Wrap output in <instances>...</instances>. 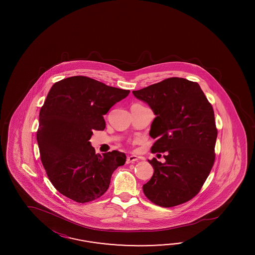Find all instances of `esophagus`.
<instances>
[{
  "instance_id": "esophagus-1",
  "label": "esophagus",
  "mask_w": 255,
  "mask_h": 255,
  "mask_svg": "<svg viewBox=\"0 0 255 255\" xmlns=\"http://www.w3.org/2000/svg\"><path fill=\"white\" fill-rule=\"evenodd\" d=\"M138 156H135V155H130L127 157L126 159V163H131V162H136L138 160Z\"/></svg>"
}]
</instances>
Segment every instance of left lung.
Segmentation results:
<instances>
[{"label":"left lung","instance_id":"8db88e82","mask_svg":"<svg viewBox=\"0 0 255 255\" xmlns=\"http://www.w3.org/2000/svg\"><path fill=\"white\" fill-rule=\"evenodd\" d=\"M132 94L154 112L149 135L151 152H164L165 162L147 160L153 176L143 185L147 199L171 208L193 198L215 161L214 111L197 82L170 77Z\"/></svg>","mask_w":255,"mask_h":255}]
</instances>
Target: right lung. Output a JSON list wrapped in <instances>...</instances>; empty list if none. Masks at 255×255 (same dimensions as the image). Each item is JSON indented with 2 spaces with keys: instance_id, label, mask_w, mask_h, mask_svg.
Wrapping results in <instances>:
<instances>
[{
  "instance_id": "add662e5",
  "label": "right lung",
  "mask_w": 255,
  "mask_h": 255,
  "mask_svg": "<svg viewBox=\"0 0 255 255\" xmlns=\"http://www.w3.org/2000/svg\"><path fill=\"white\" fill-rule=\"evenodd\" d=\"M130 91L83 76L51 87L39 114L36 134L46 175L58 192L77 203L101 197L113 172L126 162L124 152L96 154L90 139L106 128L104 115Z\"/></svg>"
}]
</instances>
